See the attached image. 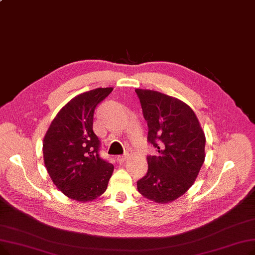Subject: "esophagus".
<instances>
[{"instance_id":"1","label":"esophagus","mask_w":255,"mask_h":255,"mask_svg":"<svg viewBox=\"0 0 255 255\" xmlns=\"http://www.w3.org/2000/svg\"><path fill=\"white\" fill-rule=\"evenodd\" d=\"M128 158V154H124V155H119V156H117V161L120 163V164H123L126 159Z\"/></svg>"}]
</instances>
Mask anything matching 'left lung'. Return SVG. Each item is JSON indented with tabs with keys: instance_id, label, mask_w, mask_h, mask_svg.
Returning a JSON list of instances; mask_svg holds the SVG:
<instances>
[{
	"instance_id": "8db88e82",
	"label": "left lung",
	"mask_w": 255,
	"mask_h": 255,
	"mask_svg": "<svg viewBox=\"0 0 255 255\" xmlns=\"http://www.w3.org/2000/svg\"><path fill=\"white\" fill-rule=\"evenodd\" d=\"M148 124V141L158 156H148V173L137 190L156 203H169L194 184L205 159V134L194 110L156 91L135 90Z\"/></svg>"
}]
</instances>
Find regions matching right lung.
Masks as SVG:
<instances>
[{"mask_svg":"<svg viewBox=\"0 0 255 255\" xmlns=\"http://www.w3.org/2000/svg\"><path fill=\"white\" fill-rule=\"evenodd\" d=\"M113 90L95 88L73 98L43 137V161L53 183L78 202L100 197L114 172V165L99 155L100 140L93 130L95 108Z\"/></svg>","mask_w":255,"mask_h":255,"instance_id":"1","label":"right lung"}]
</instances>
